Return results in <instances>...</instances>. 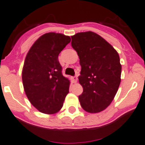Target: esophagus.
Returning a JSON list of instances; mask_svg holds the SVG:
<instances>
[{
  "instance_id": "1",
  "label": "esophagus",
  "mask_w": 145,
  "mask_h": 145,
  "mask_svg": "<svg viewBox=\"0 0 145 145\" xmlns=\"http://www.w3.org/2000/svg\"><path fill=\"white\" fill-rule=\"evenodd\" d=\"M72 81H73L74 83H77V81H78V75L73 76L72 78Z\"/></svg>"
}]
</instances>
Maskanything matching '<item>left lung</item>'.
I'll return each mask as SVG.
<instances>
[{"mask_svg": "<svg viewBox=\"0 0 145 145\" xmlns=\"http://www.w3.org/2000/svg\"><path fill=\"white\" fill-rule=\"evenodd\" d=\"M71 44L81 66L78 77L83 92L78 96L82 108L89 113L106 109L116 95L121 83V65L116 50L92 31L72 36Z\"/></svg>", "mask_w": 145, "mask_h": 145, "instance_id": "left-lung-1", "label": "left lung"}]
</instances>
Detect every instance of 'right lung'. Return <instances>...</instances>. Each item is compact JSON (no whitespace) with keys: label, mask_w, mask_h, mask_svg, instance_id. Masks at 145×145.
Returning <instances> with one entry per match:
<instances>
[{"label":"right lung","mask_w":145,"mask_h":145,"mask_svg":"<svg viewBox=\"0 0 145 145\" xmlns=\"http://www.w3.org/2000/svg\"><path fill=\"white\" fill-rule=\"evenodd\" d=\"M70 41L68 36L46 33L26 54L22 70L24 88L30 103L40 112H58L69 93L70 80L62 75L58 56Z\"/></svg>","instance_id":"add662e5"}]
</instances>
